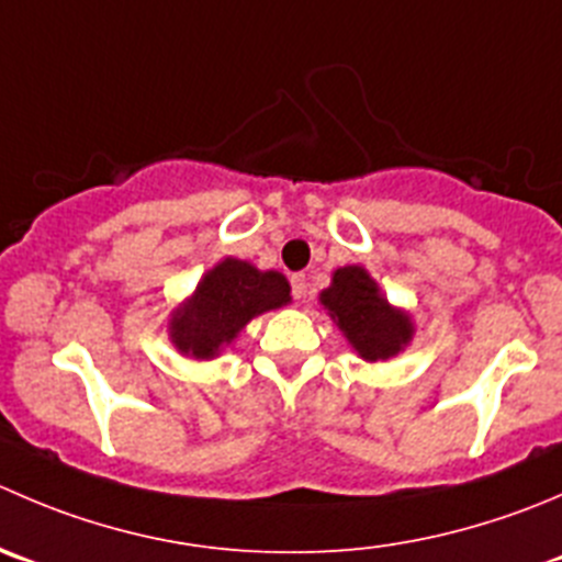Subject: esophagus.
I'll return each mask as SVG.
<instances>
[{"label":"esophagus","instance_id":"1","mask_svg":"<svg viewBox=\"0 0 562 562\" xmlns=\"http://www.w3.org/2000/svg\"><path fill=\"white\" fill-rule=\"evenodd\" d=\"M291 288H293V296H296L299 302H302V299L307 296V277H304V274H293L291 277Z\"/></svg>","mask_w":562,"mask_h":562}]
</instances>
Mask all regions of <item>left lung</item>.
Instances as JSON below:
<instances>
[{"instance_id":"8db88e82","label":"left lung","mask_w":562,"mask_h":562,"mask_svg":"<svg viewBox=\"0 0 562 562\" xmlns=\"http://www.w3.org/2000/svg\"><path fill=\"white\" fill-rule=\"evenodd\" d=\"M321 304L340 326L353 351L368 362H384L408 346L412 318L381 296L379 285L362 266H342L331 285L321 291Z\"/></svg>"}]
</instances>
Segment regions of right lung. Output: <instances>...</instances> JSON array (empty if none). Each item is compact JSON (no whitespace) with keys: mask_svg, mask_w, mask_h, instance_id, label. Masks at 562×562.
<instances>
[{"mask_svg":"<svg viewBox=\"0 0 562 562\" xmlns=\"http://www.w3.org/2000/svg\"><path fill=\"white\" fill-rule=\"evenodd\" d=\"M291 302V285L280 271H260L225 258L205 271L192 296L170 315V340L183 357L214 359L260 313Z\"/></svg>","mask_w":562,"mask_h":562,"instance_id":"add662e5","label":"right lung"}]
</instances>
